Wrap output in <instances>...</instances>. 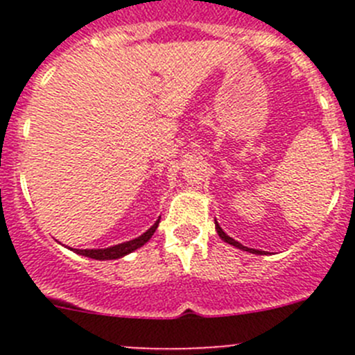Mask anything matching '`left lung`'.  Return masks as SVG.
I'll return each instance as SVG.
<instances>
[{
  "label": "left lung",
  "instance_id": "left-lung-1",
  "mask_svg": "<svg viewBox=\"0 0 355 355\" xmlns=\"http://www.w3.org/2000/svg\"><path fill=\"white\" fill-rule=\"evenodd\" d=\"M214 225H216V232H218V235H220V239H221V241H225V242H227V244H230V245L237 247V249L247 250V252H252V254H263V252H261V250H257V249H249V247L242 245L241 242H237V241H234V239H232V237H228V235L225 234L223 230H221V227H220V225L216 223V221H214Z\"/></svg>",
  "mask_w": 355,
  "mask_h": 355
}]
</instances>
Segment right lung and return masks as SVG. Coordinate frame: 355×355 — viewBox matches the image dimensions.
Masks as SVG:
<instances>
[{
    "label": "right lung",
    "mask_w": 355,
    "mask_h": 355,
    "mask_svg": "<svg viewBox=\"0 0 355 355\" xmlns=\"http://www.w3.org/2000/svg\"><path fill=\"white\" fill-rule=\"evenodd\" d=\"M157 225H159V220H157L156 223L153 225V227L149 228L148 232H144V234H142L141 237L134 239V241L123 242V244H118V245H113V247H106V249H71V250H75V252L80 254V256L91 257V259H99V261L120 259V257L127 256V254L134 252L135 249H139V247L144 245L146 242H148L149 239H151L153 235H155Z\"/></svg>",
    "instance_id": "right-lung-1"
}]
</instances>
